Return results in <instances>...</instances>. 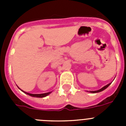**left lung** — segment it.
I'll list each match as a JSON object with an SVG mask.
<instances>
[{
    "label": "left lung",
    "mask_w": 126,
    "mask_h": 126,
    "mask_svg": "<svg viewBox=\"0 0 126 126\" xmlns=\"http://www.w3.org/2000/svg\"><path fill=\"white\" fill-rule=\"evenodd\" d=\"M111 84V83H109V84H107L106 86H103V88H102L101 89H100V90H96V91H87L88 92H90V93H99V92H102V91H103V90H105V89L107 88H108L109 86V85H110V84Z\"/></svg>",
    "instance_id": "8db88e82"
}]
</instances>
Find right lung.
<instances>
[{
  "label": "right lung",
  "instance_id": "right-lung-1",
  "mask_svg": "<svg viewBox=\"0 0 126 126\" xmlns=\"http://www.w3.org/2000/svg\"><path fill=\"white\" fill-rule=\"evenodd\" d=\"M18 88L19 89V90H21V89H20L19 87H18ZM21 90V91L23 92H24V93L28 94V95H30V96H33V97H36V98H43V97H45V96H48V94H50L51 93H52V92H48V93H42V94H32V93H27V92H24V91H23V90Z\"/></svg>",
  "mask_w": 126,
  "mask_h": 126
}]
</instances>
